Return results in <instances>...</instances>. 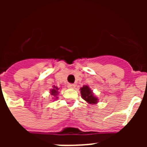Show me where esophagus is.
I'll list each match as a JSON object with an SVG mask.
<instances>
[{"label": "esophagus", "instance_id": "obj_1", "mask_svg": "<svg viewBox=\"0 0 147 147\" xmlns=\"http://www.w3.org/2000/svg\"><path fill=\"white\" fill-rule=\"evenodd\" d=\"M67 87L69 88H75V85L74 84H68Z\"/></svg>", "mask_w": 147, "mask_h": 147}]
</instances>
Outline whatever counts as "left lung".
<instances>
[{"mask_svg":"<svg viewBox=\"0 0 147 147\" xmlns=\"http://www.w3.org/2000/svg\"><path fill=\"white\" fill-rule=\"evenodd\" d=\"M81 90V96L84 100H85L89 104H96L98 102V98L93 96L91 90L87 85H84L82 88H80Z\"/></svg>","mask_w":147,"mask_h":147,"instance_id":"8db88e82","label":"left lung"}]
</instances>
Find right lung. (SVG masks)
I'll use <instances>...</instances> for the list:
<instances>
[{"instance_id":"right-lung-1","label":"right lung","mask_w":147,"mask_h":147,"mask_svg":"<svg viewBox=\"0 0 147 147\" xmlns=\"http://www.w3.org/2000/svg\"><path fill=\"white\" fill-rule=\"evenodd\" d=\"M58 88L57 87H55L54 86V88H53L51 90V95H52V96H57L58 94Z\"/></svg>"}]
</instances>
